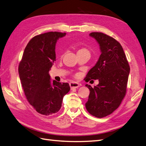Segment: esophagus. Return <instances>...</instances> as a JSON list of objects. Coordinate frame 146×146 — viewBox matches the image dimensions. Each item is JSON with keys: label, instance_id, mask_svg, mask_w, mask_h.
<instances>
[{"label": "esophagus", "instance_id": "esophagus-1", "mask_svg": "<svg viewBox=\"0 0 146 146\" xmlns=\"http://www.w3.org/2000/svg\"><path fill=\"white\" fill-rule=\"evenodd\" d=\"M80 86V85L79 83H76V82H70V86L71 90L75 89V88H77L78 87Z\"/></svg>", "mask_w": 146, "mask_h": 146}]
</instances>
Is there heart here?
Wrapping results in <instances>:
<instances>
[{"instance_id": "b5f03b06", "label": "heart", "mask_w": 146, "mask_h": 146, "mask_svg": "<svg viewBox=\"0 0 146 146\" xmlns=\"http://www.w3.org/2000/svg\"><path fill=\"white\" fill-rule=\"evenodd\" d=\"M77 53H88L90 54V51L87 48H82L78 49V51H77Z\"/></svg>"}]
</instances>
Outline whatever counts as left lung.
Segmentation results:
<instances>
[{
  "mask_svg": "<svg viewBox=\"0 0 146 146\" xmlns=\"http://www.w3.org/2000/svg\"><path fill=\"white\" fill-rule=\"evenodd\" d=\"M90 36L100 46L101 54L97 63L90 70L85 80H98L99 83L90 90L86 110L92 115L102 118L111 114L119 107L126 94L130 66L120 43L102 33L94 32Z\"/></svg>",
  "mask_w": 146,
  "mask_h": 146,
  "instance_id": "obj_1",
  "label": "left lung"
}]
</instances>
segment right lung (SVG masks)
<instances>
[{"label":"right lung","instance_id":"add662e5","mask_svg":"<svg viewBox=\"0 0 146 146\" xmlns=\"http://www.w3.org/2000/svg\"><path fill=\"white\" fill-rule=\"evenodd\" d=\"M66 33L48 32L37 35L24 49L19 74L27 100L38 113L49 115L60 110L64 96L70 91L68 83L51 81L49 71L56 61L57 40Z\"/></svg>","mask_w":146,"mask_h":146}]
</instances>
